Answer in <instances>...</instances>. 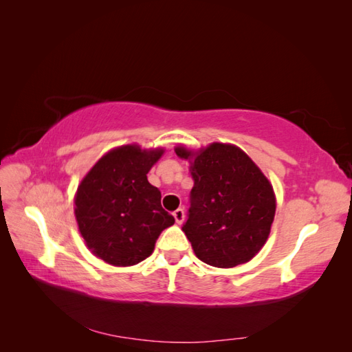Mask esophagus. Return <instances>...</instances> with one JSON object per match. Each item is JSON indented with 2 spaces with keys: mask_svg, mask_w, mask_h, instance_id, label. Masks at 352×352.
Returning <instances> with one entry per match:
<instances>
[{
  "mask_svg": "<svg viewBox=\"0 0 352 352\" xmlns=\"http://www.w3.org/2000/svg\"><path fill=\"white\" fill-rule=\"evenodd\" d=\"M173 217H175L177 225H182L184 220H185V211H184V208H177V210L173 212Z\"/></svg>",
  "mask_w": 352,
  "mask_h": 352,
  "instance_id": "obj_1",
  "label": "esophagus"
}]
</instances>
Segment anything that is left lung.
Returning a JSON list of instances; mask_svg holds the SVG:
<instances>
[{
    "instance_id": "8db88e82",
    "label": "left lung",
    "mask_w": 352,
    "mask_h": 352,
    "mask_svg": "<svg viewBox=\"0 0 352 352\" xmlns=\"http://www.w3.org/2000/svg\"><path fill=\"white\" fill-rule=\"evenodd\" d=\"M190 207L182 230L197 257L220 269L250 261L269 238L276 211L272 184L241 148L214 142L192 153Z\"/></svg>"
}]
</instances>
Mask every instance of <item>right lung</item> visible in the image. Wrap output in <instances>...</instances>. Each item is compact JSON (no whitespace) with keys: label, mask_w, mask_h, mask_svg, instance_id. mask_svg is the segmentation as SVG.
Segmentation results:
<instances>
[{"label":"right lung","mask_w":352,"mask_h":352,"mask_svg":"<svg viewBox=\"0 0 352 352\" xmlns=\"http://www.w3.org/2000/svg\"><path fill=\"white\" fill-rule=\"evenodd\" d=\"M164 150L123 145L101 157L80 182L74 216L88 248L111 265H133L150 257L175 217L162 207V192L146 173Z\"/></svg>","instance_id":"obj_1"}]
</instances>
